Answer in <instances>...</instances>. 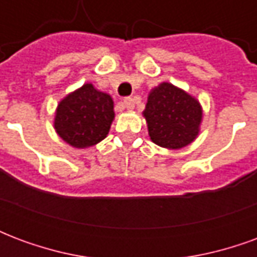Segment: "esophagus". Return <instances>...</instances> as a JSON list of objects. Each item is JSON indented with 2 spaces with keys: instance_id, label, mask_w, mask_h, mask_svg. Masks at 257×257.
<instances>
[{
  "instance_id": "esophagus-1",
  "label": "esophagus",
  "mask_w": 257,
  "mask_h": 257,
  "mask_svg": "<svg viewBox=\"0 0 257 257\" xmlns=\"http://www.w3.org/2000/svg\"><path fill=\"white\" fill-rule=\"evenodd\" d=\"M122 104H123V107L126 108V110H132V108L135 107V101L132 97H125V99H123Z\"/></svg>"
}]
</instances>
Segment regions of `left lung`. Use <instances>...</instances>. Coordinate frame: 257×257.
I'll use <instances>...</instances> for the list:
<instances>
[{
  "label": "left lung",
  "instance_id": "8db88e82",
  "mask_svg": "<svg viewBox=\"0 0 257 257\" xmlns=\"http://www.w3.org/2000/svg\"><path fill=\"white\" fill-rule=\"evenodd\" d=\"M143 117L156 145L178 150L193 143L199 134L202 107L199 101L169 82L151 89Z\"/></svg>",
  "mask_w": 257,
  "mask_h": 257
}]
</instances>
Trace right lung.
I'll use <instances>...</instances> for the list:
<instances>
[{
    "label": "right lung",
    "mask_w": 257,
    "mask_h": 257,
    "mask_svg": "<svg viewBox=\"0 0 257 257\" xmlns=\"http://www.w3.org/2000/svg\"><path fill=\"white\" fill-rule=\"evenodd\" d=\"M114 115L111 96L84 84L60 100L53 126L66 143L86 149L106 138Z\"/></svg>",
    "instance_id": "obj_1"
}]
</instances>
